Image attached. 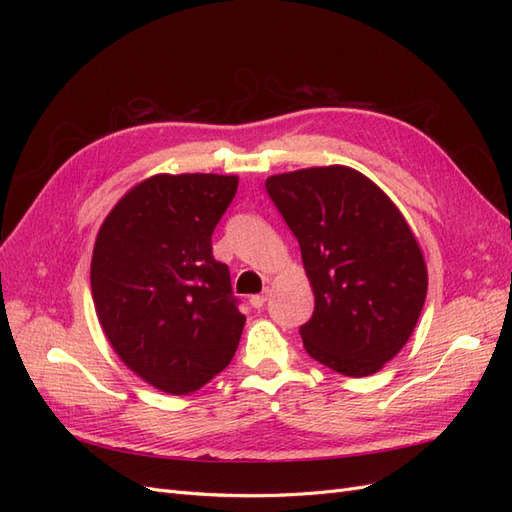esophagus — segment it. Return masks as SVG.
<instances>
[{"label": "esophagus", "mask_w": 512, "mask_h": 512, "mask_svg": "<svg viewBox=\"0 0 512 512\" xmlns=\"http://www.w3.org/2000/svg\"><path fill=\"white\" fill-rule=\"evenodd\" d=\"M269 297H271V290L265 288L260 294H254V297H250V305L258 309V307H262V305H265V303L269 301Z\"/></svg>", "instance_id": "34e87169"}]
</instances>
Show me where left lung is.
<instances>
[{
	"label": "left lung",
	"mask_w": 512,
	"mask_h": 512,
	"mask_svg": "<svg viewBox=\"0 0 512 512\" xmlns=\"http://www.w3.org/2000/svg\"><path fill=\"white\" fill-rule=\"evenodd\" d=\"M265 185L316 297L299 329L307 354L337 374H376L406 346L427 297V265L404 213L342 164L271 175Z\"/></svg>",
	"instance_id": "1"
}]
</instances>
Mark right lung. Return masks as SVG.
<instances>
[{"label": "right lung", "mask_w": 512, "mask_h": 512, "mask_svg": "<svg viewBox=\"0 0 512 512\" xmlns=\"http://www.w3.org/2000/svg\"><path fill=\"white\" fill-rule=\"evenodd\" d=\"M237 185V175H153L98 230L91 294L100 327L123 365L158 391H198L239 346L245 316L211 247Z\"/></svg>", "instance_id": "right-lung-1"}]
</instances>
